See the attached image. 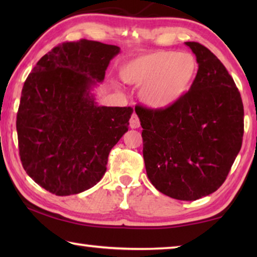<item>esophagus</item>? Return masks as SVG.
Wrapping results in <instances>:
<instances>
[{
	"label": "esophagus",
	"mask_w": 257,
	"mask_h": 257,
	"mask_svg": "<svg viewBox=\"0 0 257 257\" xmlns=\"http://www.w3.org/2000/svg\"><path fill=\"white\" fill-rule=\"evenodd\" d=\"M129 125H130V128H133V129L141 127V121H139L137 114H135V113H133L132 118H130V120H129Z\"/></svg>",
	"instance_id": "1"
}]
</instances>
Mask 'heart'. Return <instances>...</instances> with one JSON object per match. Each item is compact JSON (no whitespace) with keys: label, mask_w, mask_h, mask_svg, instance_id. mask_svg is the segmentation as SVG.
<instances>
[{"label":"heart","mask_w":257,"mask_h":257,"mask_svg":"<svg viewBox=\"0 0 257 257\" xmlns=\"http://www.w3.org/2000/svg\"><path fill=\"white\" fill-rule=\"evenodd\" d=\"M198 64L190 53L158 51L130 61L121 69L128 84L142 86L141 98L152 108H165L188 92Z\"/></svg>","instance_id":"b5f03b06"}]
</instances>
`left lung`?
<instances>
[{
	"label": "left lung",
	"mask_w": 257,
	"mask_h": 257,
	"mask_svg": "<svg viewBox=\"0 0 257 257\" xmlns=\"http://www.w3.org/2000/svg\"><path fill=\"white\" fill-rule=\"evenodd\" d=\"M185 44L198 63L190 89L169 107L135 111L152 185L169 197L196 201L227 179L241 149L243 105L222 62L199 43Z\"/></svg>",
	"instance_id": "left-lung-1"
}]
</instances>
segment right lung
<instances>
[{
  "label": "right lung",
  "mask_w": 257,
  "mask_h": 257,
  "mask_svg": "<svg viewBox=\"0 0 257 257\" xmlns=\"http://www.w3.org/2000/svg\"><path fill=\"white\" fill-rule=\"evenodd\" d=\"M119 52L95 41L62 43L25 81L17 114L20 160L52 194L69 196L96 185L112 147L128 132L133 107L98 106L90 94Z\"/></svg>",
  "instance_id": "1"
}]
</instances>
